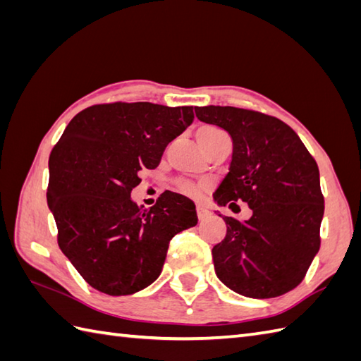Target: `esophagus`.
<instances>
[{"label":"esophagus","instance_id":"34e87169","mask_svg":"<svg viewBox=\"0 0 361 361\" xmlns=\"http://www.w3.org/2000/svg\"><path fill=\"white\" fill-rule=\"evenodd\" d=\"M197 216H198V219L203 220V219H206V217L209 216V212L206 211V209H203V208H200V206H198V208H197Z\"/></svg>","mask_w":361,"mask_h":361}]
</instances>
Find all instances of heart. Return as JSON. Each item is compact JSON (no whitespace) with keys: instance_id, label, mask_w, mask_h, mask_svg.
I'll list each match as a JSON object with an SVG mask.
<instances>
[{"instance_id":"1","label":"heart","mask_w":361,"mask_h":361,"mask_svg":"<svg viewBox=\"0 0 361 361\" xmlns=\"http://www.w3.org/2000/svg\"><path fill=\"white\" fill-rule=\"evenodd\" d=\"M195 136H197L198 144L202 145V149L209 147V145H212L214 142H217L220 140H225V137H228V135L224 132V130H220L216 126H202L200 128L197 130ZM180 189L183 190V192L190 194V195L197 192L195 186L190 185V183H181Z\"/></svg>"}]
</instances>
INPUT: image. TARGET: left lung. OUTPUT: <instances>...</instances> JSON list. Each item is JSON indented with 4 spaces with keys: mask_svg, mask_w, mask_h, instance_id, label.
<instances>
[{
    "mask_svg": "<svg viewBox=\"0 0 361 361\" xmlns=\"http://www.w3.org/2000/svg\"><path fill=\"white\" fill-rule=\"evenodd\" d=\"M195 114L233 141L229 172L214 202L229 208L245 202L252 211L245 221L224 217L226 235L212 248L217 278L248 298L287 293L319 250L324 198L317 161L278 118L220 105L197 106Z\"/></svg>",
    "mask_w": 361,
    "mask_h": 361,
    "instance_id": "8db88e82",
    "label": "left lung"
}]
</instances>
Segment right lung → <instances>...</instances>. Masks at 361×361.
<instances>
[{
    "mask_svg": "<svg viewBox=\"0 0 361 361\" xmlns=\"http://www.w3.org/2000/svg\"><path fill=\"white\" fill-rule=\"evenodd\" d=\"M192 121V106L93 105L54 145L46 197L59 247L91 287L111 296L149 287L172 237L197 225L195 204L185 195L166 190L150 209L130 195L142 169H155Z\"/></svg>",
    "mask_w": 361,
    "mask_h": 361,
    "instance_id": "obj_1",
    "label": "right lung"
}]
</instances>
